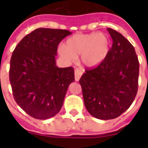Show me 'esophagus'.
Wrapping results in <instances>:
<instances>
[{"label": "esophagus", "instance_id": "1", "mask_svg": "<svg viewBox=\"0 0 148 148\" xmlns=\"http://www.w3.org/2000/svg\"><path fill=\"white\" fill-rule=\"evenodd\" d=\"M82 75V71H81V70L79 69H76L75 70V71H74V77H75V81H78L80 80V77Z\"/></svg>", "mask_w": 148, "mask_h": 148}]
</instances>
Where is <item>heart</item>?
I'll use <instances>...</instances> for the list:
<instances>
[{"mask_svg":"<svg viewBox=\"0 0 148 148\" xmlns=\"http://www.w3.org/2000/svg\"><path fill=\"white\" fill-rule=\"evenodd\" d=\"M110 49V38L101 32L75 34L60 45L58 53L67 62L76 60L81 55V63L89 68L100 65L108 57Z\"/></svg>","mask_w":148,"mask_h":148,"instance_id":"1","label":"heart"}]
</instances>
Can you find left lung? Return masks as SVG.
I'll return each instance as SVG.
<instances>
[{"label": "left lung", "mask_w": 148, "mask_h": 148, "mask_svg": "<svg viewBox=\"0 0 148 148\" xmlns=\"http://www.w3.org/2000/svg\"><path fill=\"white\" fill-rule=\"evenodd\" d=\"M113 40L106 59L92 70H87L79 83L84 101L93 117L110 120L119 117L133 103L138 88L139 61L131 43L111 28Z\"/></svg>", "instance_id": "8db88e82"}]
</instances>
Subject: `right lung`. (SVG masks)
I'll return each mask as SVG.
<instances>
[{"label": "right lung", "mask_w": 148, "mask_h": 148, "mask_svg": "<svg viewBox=\"0 0 148 148\" xmlns=\"http://www.w3.org/2000/svg\"><path fill=\"white\" fill-rule=\"evenodd\" d=\"M71 34L67 30L38 28L25 36L13 51L9 72L13 95L34 118L55 116L74 81L73 67H57L55 60L59 43Z\"/></svg>", "instance_id": "obj_1"}]
</instances>
